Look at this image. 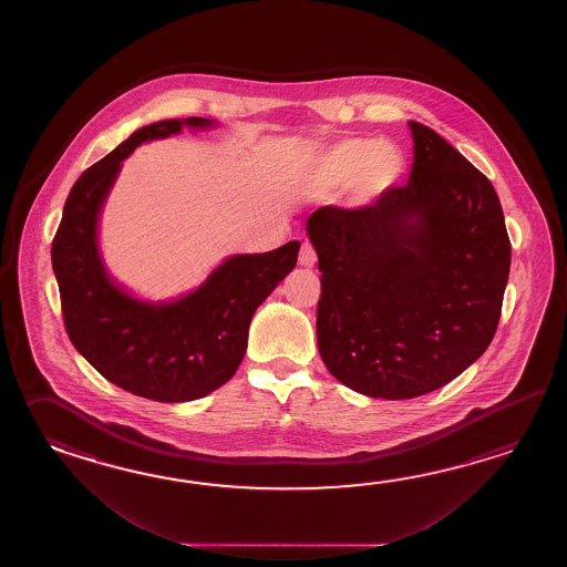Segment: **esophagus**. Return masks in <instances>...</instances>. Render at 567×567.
<instances>
[{"mask_svg":"<svg viewBox=\"0 0 567 567\" xmlns=\"http://www.w3.org/2000/svg\"><path fill=\"white\" fill-rule=\"evenodd\" d=\"M298 261H300V266H303V267L316 266V261H318V257H316V251H313L312 243H310V241L301 243L300 257H298Z\"/></svg>","mask_w":567,"mask_h":567,"instance_id":"1","label":"esophagus"}]
</instances>
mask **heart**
Returning <instances> with one entry per match:
<instances>
[{"mask_svg":"<svg viewBox=\"0 0 567 567\" xmlns=\"http://www.w3.org/2000/svg\"><path fill=\"white\" fill-rule=\"evenodd\" d=\"M401 169L403 157L393 145L377 140H347L328 147L316 159L310 182L318 190L342 188L357 182L361 198H373L398 181Z\"/></svg>","mask_w":567,"mask_h":567,"instance_id":"obj_1","label":"heart"}]
</instances>
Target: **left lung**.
<instances>
[{
    "label": "left lung",
    "instance_id": "8db88e82",
    "mask_svg": "<svg viewBox=\"0 0 567 567\" xmlns=\"http://www.w3.org/2000/svg\"><path fill=\"white\" fill-rule=\"evenodd\" d=\"M410 127L408 184L373 205L318 208L306 225L322 271L320 357L369 398H420L481 359L511 267L491 181L427 125Z\"/></svg>",
    "mask_w": 567,
    "mask_h": 567
}]
</instances>
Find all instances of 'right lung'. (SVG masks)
Returning <instances> with one entry per match:
<instances>
[{"instance_id": "add662e5", "label": "right lung", "mask_w": 567, "mask_h": 567, "mask_svg": "<svg viewBox=\"0 0 567 567\" xmlns=\"http://www.w3.org/2000/svg\"><path fill=\"white\" fill-rule=\"evenodd\" d=\"M205 117L164 120L132 133L74 182L52 241L62 318L74 349L113 385L140 398L181 403L208 395L239 369L255 310L296 267L300 241L267 254L233 255L200 288L169 303L132 298L109 279L96 223L121 162L147 140Z\"/></svg>"}]
</instances>
